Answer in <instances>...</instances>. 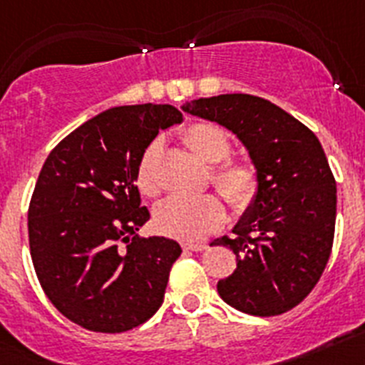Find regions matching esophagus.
<instances>
[{"instance_id": "34e87169", "label": "esophagus", "mask_w": 365, "mask_h": 365, "mask_svg": "<svg viewBox=\"0 0 365 365\" xmlns=\"http://www.w3.org/2000/svg\"><path fill=\"white\" fill-rule=\"evenodd\" d=\"M182 248L185 250H192V252H202L208 248L206 243H197V241H182Z\"/></svg>"}]
</instances>
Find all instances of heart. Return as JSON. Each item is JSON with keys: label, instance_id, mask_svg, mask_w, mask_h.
Listing matches in <instances>:
<instances>
[{"label": "heart", "instance_id": "1", "mask_svg": "<svg viewBox=\"0 0 365 365\" xmlns=\"http://www.w3.org/2000/svg\"><path fill=\"white\" fill-rule=\"evenodd\" d=\"M182 143L197 159L212 166L210 180L228 205L235 210H245L252 205L259 190V172L256 164L245 159H228L230 138L227 131L212 122H192L180 133ZM163 153L160 138H155L143 151L137 164L138 190L155 197L163 190L159 160ZM227 219L221 199L202 195L197 199L170 197L157 206L155 227L160 234L175 240H201L217 230Z\"/></svg>", "mask_w": 365, "mask_h": 365}]
</instances>
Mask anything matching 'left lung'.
Returning a JSON list of instances; mask_svg holds the SVG:
<instances>
[{
	"label": "left lung",
	"instance_id": "1",
	"mask_svg": "<svg viewBox=\"0 0 365 365\" xmlns=\"http://www.w3.org/2000/svg\"><path fill=\"white\" fill-rule=\"evenodd\" d=\"M182 111L230 130L259 172L234 237L212 243L230 247L237 261L219 279V296L252 316L291 311L314 289L333 248L336 180L320 140L276 104L243 93L192 100Z\"/></svg>",
	"mask_w": 365,
	"mask_h": 365
}]
</instances>
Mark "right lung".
<instances>
[{
  "label": "right lung",
  "mask_w": 365,
  "mask_h": 365,
  "mask_svg": "<svg viewBox=\"0 0 365 365\" xmlns=\"http://www.w3.org/2000/svg\"><path fill=\"white\" fill-rule=\"evenodd\" d=\"M182 122L168 104L120 106L67 135L43 163L29 205V245L40 285L67 320L124 333L163 305L180 245L138 237L137 164L159 130Z\"/></svg>",
  "instance_id": "obj_1"
}]
</instances>
